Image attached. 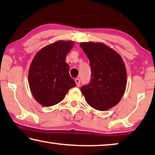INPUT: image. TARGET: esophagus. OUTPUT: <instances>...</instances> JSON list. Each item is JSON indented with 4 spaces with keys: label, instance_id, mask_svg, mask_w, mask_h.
<instances>
[{
    "label": "esophagus",
    "instance_id": "esophagus-1",
    "mask_svg": "<svg viewBox=\"0 0 155 155\" xmlns=\"http://www.w3.org/2000/svg\"><path fill=\"white\" fill-rule=\"evenodd\" d=\"M75 82L76 85H77V87H79L80 84V80L79 78H75Z\"/></svg>",
    "mask_w": 155,
    "mask_h": 155
}]
</instances>
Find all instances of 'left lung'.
I'll list each match as a JSON object with an SVG mask.
<instances>
[{"instance_id": "1", "label": "left lung", "mask_w": 155, "mask_h": 155, "mask_svg": "<svg viewBox=\"0 0 155 155\" xmlns=\"http://www.w3.org/2000/svg\"><path fill=\"white\" fill-rule=\"evenodd\" d=\"M80 46L90 60L92 70L90 84L82 87V94L90 107L107 111L119 102L126 90L124 61L116 51L101 42H82Z\"/></svg>"}]
</instances>
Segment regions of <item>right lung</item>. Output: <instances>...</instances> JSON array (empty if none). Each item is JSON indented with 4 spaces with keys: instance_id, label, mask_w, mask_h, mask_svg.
Listing matches in <instances>:
<instances>
[{
    "instance_id": "obj_1",
    "label": "right lung",
    "mask_w": 155,
    "mask_h": 155,
    "mask_svg": "<svg viewBox=\"0 0 155 155\" xmlns=\"http://www.w3.org/2000/svg\"><path fill=\"white\" fill-rule=\"evenodd\" d=\"M73 46L72 41H57L39 50L31 61L28 73L29 88L34 98L44 107L61 102L70 89L76 85L65 62Z\"/></svg>"
}]
</instances>
